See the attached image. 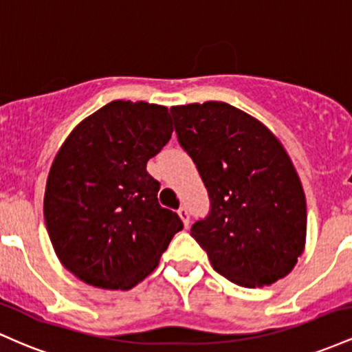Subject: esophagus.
Returning a JSON list of instances; mask_svg holds the SVG:
<instances>
[{
    "label": "esophagus",
    "mask_w": 352,
    "mask_h": 352,
    "mask_svg": "<svg viewBox=\"0 0 352 352\" xmlns=\"http://www.w3.org/2000/svg\"><path fill=\"white\" fill-rule=\"evenodd\" d=\"M177 216H179L181 218V221H183L184 223V226H189V212H188V209L186 208H179L177 209Z\"/></svg>",
    "instance_id": "obj_1"
}]
</instances>
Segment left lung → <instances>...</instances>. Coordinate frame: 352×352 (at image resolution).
<instances>
[{
	"label": "left lung",
	"mask_w": 352,
	"mask_h": 352,
	"mask_svg": "<svg viewBox=\"0 0 352 352\" xmlns=\"http://www.w3.org/2000/svg\"><path fill=\"white\" fill-rule=\"evenodd\" d=\"M171 114L208 189L211 209L191 236L214 271L243 287L289 274L306 243V196L278 138L228 102L173 106Z\"/></svg>",
	"instance_id": "1"
}]
</instances>
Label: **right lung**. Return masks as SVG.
<instances>
[{
    "label": "right lung",
    "instance_id": "1",
    "mask_svg": "<svg viewBox=\"0 0 352 352\" xmlns=\"http://www.w3.org/2000/svg\"><path fill=\"white\" fill-rule=\"evenodd\" d=\"M168 108L111 101L59 148L45 192V223L66 270L91 286L131 289L155 271L183 229L157 203L146 164L171 140Z\"/></svg>",
    "mask_w": 352,
    "mask_h": 352
}]
</instances>
